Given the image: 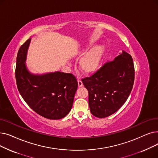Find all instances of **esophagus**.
Listing matches in <instances>:
<instances>
[{
  "label": "esophagus",
  "instance_id": "1",
  "mask_svg": "<svg viewBox=\"0 0 158 158\" xmlns=\"http://www.w3.org/2000/svg\"><path fill=\"white\" fill-rule=\"evenodd\" d=\"M78 87H82V86H83V83H82V81L80 80H78Z\"/></svg>",
  "mask_w": 158,
  "mask_h": 158
}]
</instances>
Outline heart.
Wrapping results in <instances>:
<instances>
[{
  "label": "heart",
  "mask_w": 158,
  "mask_h": 158,
  "mask_svg": "<svg viewBox=\"0 0 158 158\" xmlns=\"http://www.w3.org/2000/svg\"><path fill=\"white\" fill-rule=\"evenodd\" d=\"M89 47L80 51V53H83ZM104 52V48L102 45H98L89 49L82 56L78 62L80 70L86 74H90L94 73L101 63L102 58Z\"/></svg>",
  "instance_id": "1"
}]
</instances>
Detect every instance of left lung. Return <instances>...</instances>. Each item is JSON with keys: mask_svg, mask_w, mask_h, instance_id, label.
Returning <instances> with one entry per match:
<instances>
[{"mask_svg": "<svg viewBox=\"0 0 158 158\" xmlns=\"http://www.w3.org/2000/svg\"><path fill=\"white\" fill-rule=\"evenodd\" d=\"M82 82L89 93V106L97 118L116 112L128 98L134 81V66L131 55L123 51L113 61L102 66Z\"/></svg>", "mask_w": 158, "mask_h": 158, "instance_id": "8db88e82", "label": "left lung"}]
</instances>
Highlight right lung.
<instances>
[{
	"label": "right lung",
	"instance_id": "1",
	"mask_svg": "<svg viewBox=\"0 0 158 158\" xmlns=\"http://www.w3.org/2000/svg\"><path fill=\"white\" fill-rule=\"evenodd\" d=\"M30 40L22 45L17 56L15 78L19 91L37 114L50 119L63 118L72 108L78 81L71 73H29L24 62Z\"/></svg>",
	"mask_w": 158,
	"mask_h": 158
}]
</instances>
